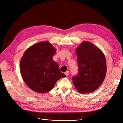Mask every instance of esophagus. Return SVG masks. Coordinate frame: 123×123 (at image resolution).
<instances>
[{
	"mask_svg": "<svg viewBox=\"0 0 123 123\" xmlns=\"http://www.w3.org/2000/svg\"><path fill=\"white\" fill-rule=\"evenodd\" d=\"M65 75L67 76H68V75H69V71H66V72H65Z\"/></svg>",
	"mask_w": 123,
	"mask_h": 123,
	"instance_id": "1",
	"label": "esophagus"
}]
</instances>
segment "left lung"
I'll list each match as a JSON object with an SVG mask.
<instances>
[{
	"label": "left lung",
	"mask_w": 123,
	"mask_h": 123,
	"mask_svg": "<svg viewBox=\"0 0 123 123\" xmlns=\"http://www.w3.org/2000/svg\"><path fill=\"white\" fill-rule=\"evenodd\" d=\"M75 52L79 73L72 78L74 85L81 94L92 92L99 87L105 78V56L99 48L88 41H83Z\"/></svg>",
	"instance_id": "left-lung-1"
}]
</instances>
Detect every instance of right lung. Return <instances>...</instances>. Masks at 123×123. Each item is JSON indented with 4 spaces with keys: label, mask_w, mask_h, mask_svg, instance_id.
Here are the masks:
<instances>
[{
    "label": "right lung",
    "mask_w": 123,
    "mask_h": 123,
    "mask_svg": "<svg viewBox=\"0 0 123 123\" xmlns=\"http://www.w3.org/2000/svg\"><path fill=\"white\" fill-rule=\"evenodd\" d=\"M56 51L49 42L42 41L32 45L23 53L20 62V73L32 91L41 94L48 92L59 79L66 77L53 60Z\"/></svg>",
    "instance_id": "obj_1"
}]
</instances>
